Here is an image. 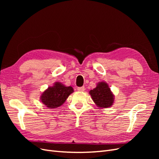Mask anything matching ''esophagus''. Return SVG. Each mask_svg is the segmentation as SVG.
Here are the masks:
<instances>
[{
	"label": "esophagus",
	"mask_w": 159,
	"mask_h": 159,
	"mask_svg": "<svg viewBox=\"0 0 159 159\" xmlns=\"http://www.w3.org/2000/svg\"><path fill=\"white\" fill-rule=\"evenodd\" d=\"M78 90L79 91H84L85 90V88L84 87H80V88H78Z\"/></svg>",
	"instance_id": "obj_1"
}]
</instances>
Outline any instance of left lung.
Listing matches in <instances>:
<instances>
[{
    "label": "left lung",
    "mask_w": 159,
    "mask_h": 159,
    "mask_svg": "<svg viewBox=\"0 0 159 159\" xmlns=\"http://www.w3.org/2000/svg\"><path fill=\"white\" fill-rule=\"evenodd\" d=\"M89 94L98 107H110L114 103V95L108 84L104 81L98 83L95 88L89 91Z\"/></svg>",
    "instance_id": "left-lung-1"
}]
</instances>
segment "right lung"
<instances>
[{
    "mask_svg": "<svg viewBox=\"0 0 159 159\" xmlns=\"http://www.w3.org/2000/svg\"><path fill=\"white\" fill-rule=\"evenodd\" d=\"M73 92L74 89L71 86L66 87L60 82H56L42 93L40 101L47 107L54 109L64 104L68 96Z\"/></svg>",
    "mask_w": 159,
    "mask_h": 159,
    "instance_id": "obj_1",
    "label": "right lung"
}]
</instances>
